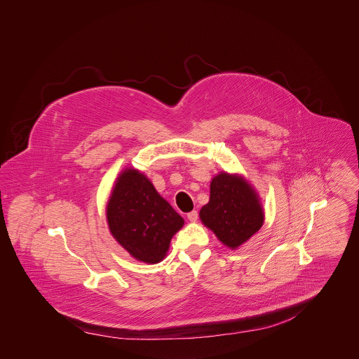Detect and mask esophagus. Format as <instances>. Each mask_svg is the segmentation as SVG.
I'll return each instance as SVG.
<instances>
[{"label":"esophagus","instance_id":"34e87169","mask_svg":"<svg viewBox=\"0 0 359 359\" xmlns=\"http://www.w3.org/2000/svg\"><path fill=\"white\" fill-rule=\"evenodd\" d=\"M187 217H188V219L191 221V222H196L198 221V211H191V212H188L187 214Z\"/></svg>","mask_w":359,"mask_h":359}]
</instances>
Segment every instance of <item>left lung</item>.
<instances>
[{
    "instance_id": "obj_1",
    "label": "left lung",
    "mask_w": 359,
    "mask_h": 359,
    "mask_svg": "<svg viewBox=\"0 0 359 359\" xmlns=\"http://www.w3.org/2000/svg\"><path fill=\"white\" fill-rule=\"evenodd\" d=\"M199 217L224 246L236 250L262 226L264 208L243 175L221 171L210 182V199Z\"/></svg>"
}]
</instances>
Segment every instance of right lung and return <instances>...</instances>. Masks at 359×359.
I'll list each match as a JSON object with an SVG mask.
<instances>
[{"mask_svg":"<svg viewBox=\"0 0 359 359\" xmlns=\"http://www.w3.org/2000/svg\"><path fill=\"white\" fill-rule=\"evenodd\" d=\"M106 219L111 236L137 261L157 264L170 249L184 218L163 199L151 180L134 167L124 168L114 181Z\"/></svg>","mask_w":359,"mask_h":359,"instance_id":"add662e5","label":"right lung"}]
</instances>
